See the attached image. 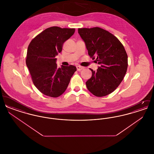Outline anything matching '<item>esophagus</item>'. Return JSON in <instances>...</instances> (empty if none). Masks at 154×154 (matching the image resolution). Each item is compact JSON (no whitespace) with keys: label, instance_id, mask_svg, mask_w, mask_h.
<instances>
[{"label":"esophagus","instance_id":"34e87169","mask_svg":"<svg viewBox=\"0 0 154 154\" xmlns=\"http://www.w3.org/2000/svg\"><path fill=\"white\" fill-rule=\"evenodd\" d=\"M76 67H77V69L78 71H81V70H82V69H84L83 67H82V66H77Z\"/></svg>","mask_w":154,"mask_h":154}]
</instances>
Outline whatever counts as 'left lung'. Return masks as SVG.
<instances>
[{"instance_id": "obj_1", "label": "left lung", "mask_w": 154, "mask_h": 154, "mask_svg": "<svg viewBox=\"0 0 154 154\" xmlns=\"http://www.w3.org/2000/svg\"><path fill=\"white\" fill-rule=\"evenodd\" d=\"M88 55L100 65L86 82L89 91L97 97L107 95L115 91L124 78L128 68V55L116 37L99 27L79 28Z\"/></svg>"}]
</instances>
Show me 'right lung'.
I'll list each match as a JSON object with an SVG mask.
<instances>
[{
	"label": "right lung",
	"instance_id": "obj_1",
	"mask_svg": "<svg viewBox=\"0 0 154 154\" xmlns=\"http://www.w3.org/2000/svg\"><path fill=\"white\" fill-rule=\"evenodd\" d=\"M74 32V28L52 26L39 33L30 43L26 64L33 84L45 95L57 97L63 94L77 70L73 65L58 68L55 58L62 51L63 43Z\"/></svg>",
	"mask_w": 154,
	"mask_h": 154
}]
</instances>
